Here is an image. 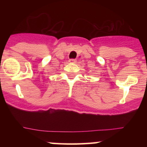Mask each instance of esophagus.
Wrapping results in <instances>:
<instances>
[{
    "instance_id": "1",
    "label": "esophagus",
    "mask_w": 147,
    "mask_h": 147,
    "mask_svg": "<svg viewBox=\"0 0 147 147\" xmlns=\"http://www.w3.org/2000/svg\"><path fill=\"white\" fill-rule=\"evenodd\" d=\"M69 62H70V63H75V62L77 61H76L75 59H70L69 60Z\"/></svg>"
}]
</instances>
